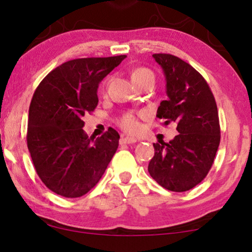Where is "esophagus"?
I'll use <instances>...</instances> for the list:
<instances>
[{
  "instance_id": "34e87169",
  "label": "esophagus",
  "mask_w": 252,
  "mask_h": 252,
  "mask_svg": "<svg viewBox=\"0 0 252 252\" xmlns=\"http://www.w3.org/2000/svg\"><path fill=\"white\" fill-rule=\"evenodd\" d=\"M135 142H136V139H134V137L126 136V135H122V137H120V143L122 144H130Z\"/></svg>"
}]
</instances>
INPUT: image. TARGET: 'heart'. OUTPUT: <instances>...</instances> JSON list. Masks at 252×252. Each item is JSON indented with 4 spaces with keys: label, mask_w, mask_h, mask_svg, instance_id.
<instances>
[{
    "label": "heart",
    "mask_w": 252,
    "mask_h": 252,
    "mask_svg": "<svg viewBox=\"0 0 252 252\" xmlns=\"http://www.w3.org/2000/svg\"><path fill=\"white\" fill-rule=\"evenodd\" d=\"M153 78L155 79V75L149 68L146 67H137L133 71L132 79L134 81H141L144 79ZM142 116V113H133V112H127L120 117L118 120L119 126L122 127L124 130L129 133H136L140 128V123H139V117Z\"/></svg>",
    "instance_id": "1"
}]
</instances>
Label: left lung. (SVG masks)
<instances>
[{
  "label": "left lung",
  "instance_id": "obj_1",
  "mask_svg": "<svg viewBox=\"0 0 252 252\" xmlns=\"http://www.w3.org/2000/svg\"><path fill=\"white\" fill-rule=\"evenodd\" d=\"M166 79L167 101L157 117L164 125L174 123L178 135L154 143L148 171L158 185L171 191H187L211 168L220 143L217 103L205 79L191 65L170 54H154Z\"/></svg>",
  "mask_w": 252,
  "mask_h": 252
}]
</instances>
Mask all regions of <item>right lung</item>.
<instances>
[{
    "label": "right lung",
    "instance_id": "add662e5",
    "mask_svg": "<svg viewBox=\"0 0 252 252\" xmlns=\"http://www.w3.org/2000/svg\"><path fill=\"white\" fill-rule=\"evenodd\" d=\"M126 55L65 62L40 82L31 101L27 147L39 178L51 191L67 198L87 194L99 181L119 144L110 128L88 137L85 115L98 103L99 82Z\"/></svg>",
    "mask_w": 252,
    "mask_h": 252
}]
</instances>
